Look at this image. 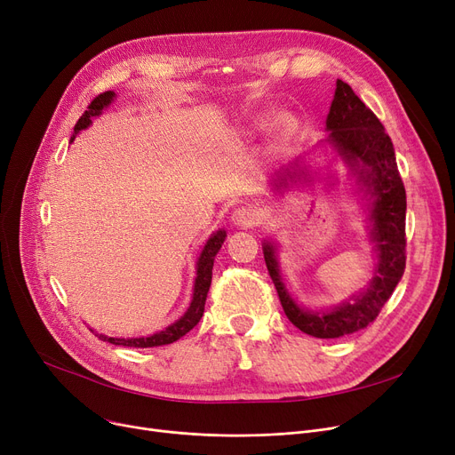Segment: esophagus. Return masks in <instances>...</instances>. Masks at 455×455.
Here are the masks:
<instances>
[{"label": "esophagus", "mask_w": 455, "mask_h": 455, "mask_svg": "<svg viewBox=\"0 0 455 455\" xmlns=\"http://www.w3.org/2000/svg\"><path fill=\"white\" fill-rule=\"evenodd\" d=\"M230 220L237 227H254L259 221V213L252 206H240L232 212Z\"/></svg>", "instance_id": "esophagus-1"}]
</instances>
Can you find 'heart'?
Segmentation results:
<instances>
[{
  "label": "heart",
  "instance_id": "obj_1",
  "mask_svg": "<svg viewBox=\"0 0 455 455\" xmlns=\"http://www.w3.org/2000/svg\"><path fill=\"white\" fill-rule=\"evenodd\" d=\"M275 129L280 136H288L295 129V122L290 114H280L275 122Z\"/></svg>",
  "mask_w": 455,
  "mask_h": 455
}]
</instances>
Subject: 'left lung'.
<instances>
[{"instance_id": "8db88e82", "label": "left lung", "mask_w": 455, "mask_h": 455, "mask_svg": "<svg viewBox=\"0 0 455 455\" xmlns=\"http://www.w3.org/2000/svg\"><path fill=\"white\" fill-rule=\"evenodd\" d=\"M326 143L336 151L357 177L369 196L371 242L378 252V264L369 288L352 302H343L326 312H312L299 306L280 276L276 247L264 243L266 266L276 288L283 314L307 336L336 339L367 328L393 295L405 269V188L398 173L395 148L384 125L354 90L338 79L336 95L326 117ZM299 162L278 172L276 188L288 186V179L302 177L295 170Z\"/></svg>"}]
</instances>
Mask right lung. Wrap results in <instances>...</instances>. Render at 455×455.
Listing matches in <instances>:
<instances>
[{
  "mask_svg": "<svg viewBox=\"0 0 455 455\" xmlns=\"http://www.w3.org/2000/svg\"><path fill=\"white\" fill-rule=\"evenodd\" d=\"M116 98L114 92H103L100 93L98 98H95L88 108L84 110V114L79 117L77 125L74 127V136H71L69 141H74L77 132L86 129L90 124H92V117L100 116L103 112V108H107ZM227 237V232L225 230H218L213 232L208 242L197 259V276H196V283H194V299H191V304L189 307L186 309V314L175 321L173 324L167 326L165 330L158 331V333H153V336L149 338H131V339H125V338H107L103 336V333H95L100 339L103 341H108L112 345H122V347H134V348H149V347H162V345H170L177 339H180L182 336H186V333L194 328L203 314H204V302H206V295H208V290H210V283H212V269H213V258L215 254L220 252L223 242ZM93 331V330H92Z\"/></svg>",
  "mask_w": 455,
  "mask_h": 455,
  "instance_id": "obj_1",
  "label": "right lung"
}]
</instances>
